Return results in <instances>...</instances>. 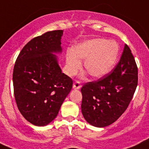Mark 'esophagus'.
I'll use <instances>...</instances> for the list:
<instances>
[{"label":"esophagus","mask_w":149,"mask_h":149,"mask_svg":"<svg viewBox=\"0 0 149 149\" xmlns=\"http://www.w3.org/2000/svg\"><path fill=\"white\" fill-rule=\"evenodd\" d=\"M81 88V84H80V81H75L73 84V88L74 89H80Z\"/></svg>","instance_id":"34e87169"}]
</instances>
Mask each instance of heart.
<instances>
[{
	"mask_svg": "<svg viewBox=\"0 0 149 149\" xmlns=\"http://www.w3.org/2000/svg\"><path fill=\"white\" fill-rule=\"evenodd\" d=\"M119 53V47L115 41L104 39H93L76 45L66 53V71L69 75L75 74L84 67L94 78L104 77L113 69Z\"/></svg>",
	"mask_w": 149,
	"mask_h": 149,
	"instance_id": "1",
	"label": "heart"
}]
</instances>
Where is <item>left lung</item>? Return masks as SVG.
I'll return each instance as SVG.
<instances>
[{
  "instance_id": "8db88e82",
  "label": "left lung",
  "mask_w": 149,
  "mask_h": 149,
  "mask_svg": "<svg viewBox=\"0 0 149 149\" xmlns=\"http://www.w3.org/2000/svg\"><path fill=\"white\" fill-rule=\"evenodd\" d=\"M137 66L128 45H125L119 62L110 73L81 88V110L88 123L104 127L124 113L137 86Z\"/></svg>"
}]
</instances>
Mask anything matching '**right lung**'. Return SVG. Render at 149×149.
<instances>
[{"label":"right lung","mask_w":149,"mask_h":149,"mask_svg":"<svg viewBox=\"0 0 149 149\" xmlns=\"http://www.w3.org/2000/svg\"><path fill=\"white\" fill-rule=\"evenodd\" d=\"M62 30L46 32L24 46L14 66V93L24 118L42 127L56 118L73 81L53 53L61 52Z\"/></svg>","instance_id":"add662e5"}]
</instances>
